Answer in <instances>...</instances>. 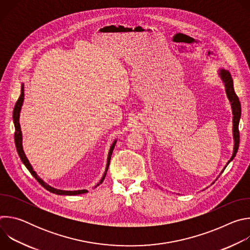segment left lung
Here are the masks:
<instances>
[{"label": "left lung", "instance_id": "1", "mask_svg": "<svg viewBox=\"0 0 250 250\" xmlns=\"http://www.w3.org/2000/svg\"><path fill=\"white\" fill-rule=\"evenodd\" d=\"M218 75L221 78L222 82L225 85V90H226V94L227 97L230 103V106H231V111H232V136H233V151H232V155L230 157V159L228 161L227 165L224 167V169L222 170L221 174L224 172V170L226 169V167L229 165V163L235 157L237 149H238V146H239V131H238V125H239V120H240V116H241V105H240V102L238 97L236 96L235 92H234V88H233V80L231 78V75L229 73V71L225 69V68H220L218 70ZM220 174V175H221ZM219 175V176H220ZM213 184V182L211 183Z\"/></svg>", "mask_w": 250, "mask_h": 250}]
</instances>
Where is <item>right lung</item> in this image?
Listing matches in <instances>:
<instances>
[{
  "label": "right lung",
  "instance_id": "1",
  "mask_svg": "<svg viewBox=\"0 0 250 250\" xmlns=\"http://www.w3.org/2000/svg\"><path fill=\"white\" fill-rule=\"evenodd\" d=\"M23 83L21 84V96L19 98V100L16 103V105L14 108V113H13V120H14V125H15V128H16V132H15V142H16V147H17V151L19 153V156L21 160V162L24 164V166L27 168V170L30 172V174L38 180V182L43 187L45 188L47 191L56 194V195H64V196H75V195H80V194H85L88 192V190L84 189V190H74V191H66V190H60V189H56L54 187H51L50 185H48L47 183H45L42 178L37 174L31 166V164L29 163L24 151H23V147H22V134H21V125H20V114H21V106L23 104V100H24V89H23ZM117 144V139H115V141L112 144L109 153H108V158H106V165H105V169L104 172L103 177L101 178L100 182L94 187L96 188L97 186H99L100 184H102L104 180V177L106 175V171H108L109 165H110V161H111V156L113 154V150L115 148V146Z\"/></svg>",
  "mask_w": 250,
  "mask_h": 250
}]
</instances>
